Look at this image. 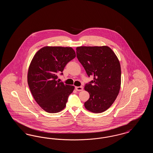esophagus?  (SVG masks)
Here are the masks:
<instances>
[{"label":"esophagus","instance_id":"esophagus-1","mask_svg":"<svg viewBox=\"0 0 153 153\" xmlns=\"http://www.w3.org/2000/svg\"><path fill=\"white\" fill-rule=\"evenodd\" d=\"M75 88H76V90L77 91H81L83 89V88H82V87H81H81H76Z\"/></svg>","mask_w":153,"mask_h":153}]
</instances>
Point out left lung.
I'll return each instance as SVG.
<instances>
[{
  "label": "left lung",
  "instance_id": "obj_1",
  "mask_svg": "<svg viewBox=\"0 0 153 153\" xmlns=\"http://www.w3.org/2000/svg\"><path fill=\"white\" fill-rule=\"evenodd\" d=\"M76 54L88 76H94V80L84 87L90 95L84 106L92 112H103L112 105L119 93L120 62L107 46H79L76 48Z\"/></svg>",
  "mask_w": 153,
  "mask_h": 153
}]
</instances>
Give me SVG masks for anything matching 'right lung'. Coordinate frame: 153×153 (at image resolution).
I'll return each instance as SVG.
<instances>
[{"label":"right lung","mask_w":153,"mask_h":153,"mask_svg":"<svg viewBox=\"0 0 153 153\" xmlns=\"http://www.w3.org/2000/svg\"><path fill=\"white\" fill-rule=\"evenodd\" d=\"M76 57L71 47L45 46L35 54L30 64L27 82L34 99L48 113L64 109L74 87L57 81L68 62Z\"/></svg>","instance_id":"obj_1"}]
</instances>
